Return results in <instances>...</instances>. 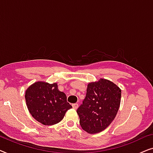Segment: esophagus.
Masks as SVG:
<instances>
[{
    "label": "esophagus",
    "mask_w": 153,
    "mask_h": 153,
    "mask_svg": "<svg viewBox=\"0 0 153 153\" xmlns=\"http://www.w3.org/2000/svg\"><path fill=\"white\" fill-rule=\"evenodd\" d=\"M72 107H73V108H74V109H76V108L79 107V104L76 103L72 104Z\"/></svg>",
    "instance_id": "1"
}]
</instances>
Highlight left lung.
Returning <instances> with one entry per match:
<instances>
[{
    "label": "left lung",
    "instance_id": "left-lung-1",
    "mask_svg": "<svg viewBox=\"0 0 153 153\" xmlns=\"http://www.w3.org/2000/svg\"><path fill=\"white\" fill-rule=\"evenodd\" d=\"M120 98L121 90L111 81L100 79L88 83L85 99L76 111L83 130L89 134L104 130L114 120Z\"/></svg>",
    "mask_w": 153,
    "mask_h": 153
}]
</instances>
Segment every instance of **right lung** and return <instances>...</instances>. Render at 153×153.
I'll list each match as a JSON object with an SVG mask.
<instances>
[{"mask_svg":"<svg viewBox=\"0 0 153 153\" xmlns=\"http://www.w3.org/2000/svg\"><path fill=\"white\" fill-rule=\"evenodd\" d=\"M25 99L30 114L45 125L60 122L67 111L72 108L67 102L65 94L58 91L56 83H34L26 91Z\"/></svg>","mask_w":153,"mask_h":153,"instance_id":"right-lung-1","label":"right lung"}]
</instances>
